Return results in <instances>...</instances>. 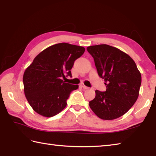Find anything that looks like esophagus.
Listing matches in <instances>:
<instances>
[{"label":"esophagus","instance_id":"1","mask_svg":"<svg viewBox=\"0 0 156 156\" xmlns=\"http://www.w3.org/2000/svg\"><path fill=\"white\" fill-rule=\"evenodd\" d=\"M80 87H81L82 88H83L84 89H88V88H89V87H87V86H85L84 84H80Z\"/></svg>","mask_w":156,"mask_h":156}]
</instances>
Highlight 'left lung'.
Instances as JSON below:
<instances>
[{"instance_id":"8db88e82","label":"left lung","mask_w":156,"mask_h":156,"mask_svg":"<svg viewBox=\"0 0 156 156\" xmlns=\"http://www.w3.org/2000/svg\"><path fill=\"white\" fill-rule=\"evenodd\" d=\"M87 51L107 85L105 92L95 90V98L89 106L104 120L121 117L135 104L140 94L141 76L136 64L126 53L108 45L89 46Z\"/></svg>"}]
</instances>
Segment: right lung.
Here are the masks:
<instances>
[{
    "label": "right lung",
    "mask_w": 156,
    "mask_h": 156,
    "mask_svg": "<svg viewBox=\"0 0 156 156\" xmlns=\"http://www.w3.org/2000/svg\"><path fill=\"white\" fill-rule=\"evenodd\" d=\"M82 46L60 43L49 46L36 56L25 69L24 93L34 110L45 117L60 112L67 105L71 92L78 85L66 83L65 75L72 76L74 61L84 54Z\"/></svg>",
    "instance_id": "add662e5"
}]
</instances>
